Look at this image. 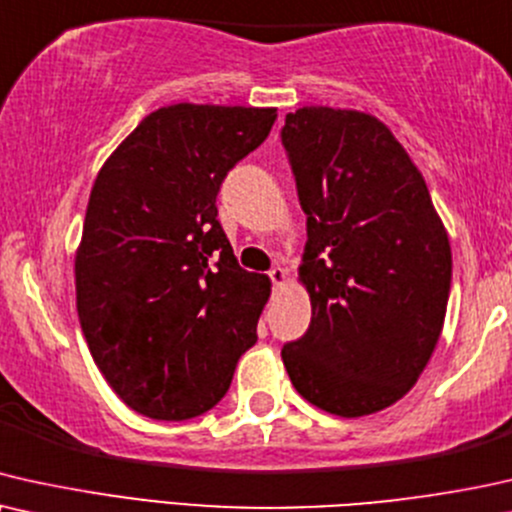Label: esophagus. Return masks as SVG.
Returning <instances> with one entry per match:
<instances>
[{"label": "esophagus", "instance_id": "34e87169", "mask_svg": "<svg viewBox=\"0 0 512 512\" xmlns=\"http://www.w3.org/2000/svg\"><path fill=\"white\" fill-rule=\"evenodd\" d=\"M269 278H271V283L276 285V288H283L285 281H288V274H285L283 267H274L269 271Z\"/></svg>", "mask_w": 512, "mask_h": 512}]
</instances>
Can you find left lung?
<instances>
[{
    "label": "left lung",
    "instance_id": "obj_1",
    "mask_svg": "<svg viewBox=\"0 0 512 512\" xmlns=\"http://www.w3.org/2000/svg\"><path fill=\"white\" fill-rule=\"evenodd\" d=\"M306 213L302 339L283 346L292 386L337 417H365L417 384L445 325L452 248L424 175L384 121L304 105L285 114Z\"/></svg>",
    "mask_w": 512,
    "mask_h": 512
}]
</instances>
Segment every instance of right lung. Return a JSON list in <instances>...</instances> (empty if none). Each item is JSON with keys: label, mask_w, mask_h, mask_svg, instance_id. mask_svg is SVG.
Segmentation results:
<instances>
[{"label": "right lung", "mask_w": 512, "mask_h": 512, "mask_svg": "<svg viewBox=\"0 0 512 512\" xmlns=\"http://www.w3.org/2000/svg\"><path fill=\"white\" fill-rule=\"evenodd\" d=\"M274 121L276 107H159L95 177L74 255L81 332L112 391L149 419L208 412L257 342L271 281L238 267L215 199Z\"/></svg>", "instance_id": "1"}]
</instances>
